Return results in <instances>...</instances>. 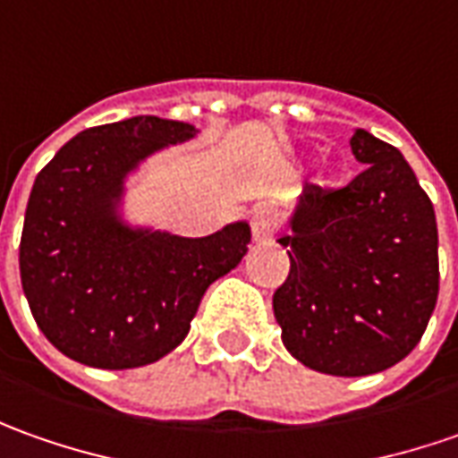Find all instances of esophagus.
Listing matches in <instances>:
<instances>
[{
	"label": "esophagus",
	"mask_w": 458,
	"mask_h": 458,
	"mask_svg": "<svg viewBox=\"0 0 458 458\" xmlns=\"http://www.w3.org/2000/svg\"><path fill=\"white\" fill-rule=\"evenodd\" d=\"M250 230H253V241L263 243L271 241L276 233V213L268 205H259L253 215H250Z\"/></svg>",
	"instance_id": "1"
}]
</instances>
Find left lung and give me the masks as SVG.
Masks as SVG:
<instances>
[{"label": "left lung", "instance_id": "left-lung-1", "mask_svg": "<svg viewBox=\"0 0 458 458\" xmlns=\"http://www.w3.org/2000/svg\"><path fill=\"white\" fill-rule=\"evenodd\" d=\"M365 172L339 192L309 187L278 238L292 271L274 293L284 347L324 375H375L413 352L438 299V230L401 151L352 131Z\"/></svg>", "mask_w": 458, "mask_h": 458}]
</instances>
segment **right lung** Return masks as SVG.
<instances>
[{"label":"right lung","mask_w":458,"mask_h":458,"mask_svg":"<svg viewBox=\"0 0 458 458\" xmlns=\"http://www.w3.org/2000/svg\"><path fill=\"white\" fill-rule=\"evenodd\" d=\"M198 134L162 116L106 123L72 136L35 177L20 276L40 332L65 357L101 370L162 360L187 337L208 286L248 253V220L184 238L129 215L141 165Z\"/></svg>","instance_id":"add662e5"}]
</instances>
